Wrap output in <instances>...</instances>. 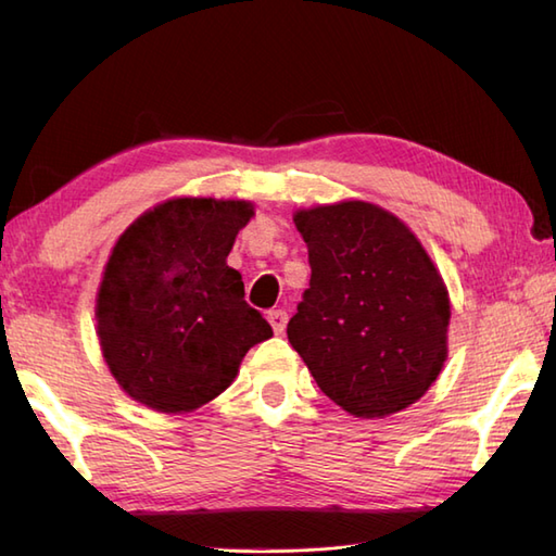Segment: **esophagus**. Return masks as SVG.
Segmentation results:
<instances>
[{
  "label": "esophagus",
  "mask_w": 556,
  "mask_h": 556,
  "mask_svg": "<svg viewBox=\"0 0 556 556\" xmlns=\"http://www.w3.org/2000/svg\"><path fill=\"white\" fill-rule=\"evenodd\" d=\"M267 320H269L271 329H275V334H281V332H285V329H287L289 315H287V311H269V313H267Z\"/></svg>",
  "instance_id": "1"
}]
</instances>
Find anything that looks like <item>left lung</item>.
I'll return each mask as SVG.
<instances>
[{"mask_svg":"<svg viewBox=\"0 0 556 556\" xmlns=\"http://www.w3.org/2000/svg\"><path fill=\"white\" fill-rule=\"evenodd\" d=\"M311 287L287 334L317 387L356 418H384L428 392L446 361L448 293L420 241L363 200L293 215Z\"/></svg>","mask_w":556,"mask_h":556,"instance_id":"8db88e82","label":"left lung"}]
</instances>
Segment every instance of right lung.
I'll return each instance as SVG.
<instances>
[{"mask_svg":"<svg viewBox=\"0 0 556 556\" xmlns=\"http://www.w3.org/2000/svg\"><path fill=\"white\" fill-rule=\"evenodd\" d=\"M251 217L245 200L172 198L116 241L98 291V337L116 382L148 408L207 404L233 382L248 349L271 337L227 265Z\"/></svg>","mask_w":556,"mask_h":556,"instance_id":"right-lung-1","label":"right lung"}]
</instances>
